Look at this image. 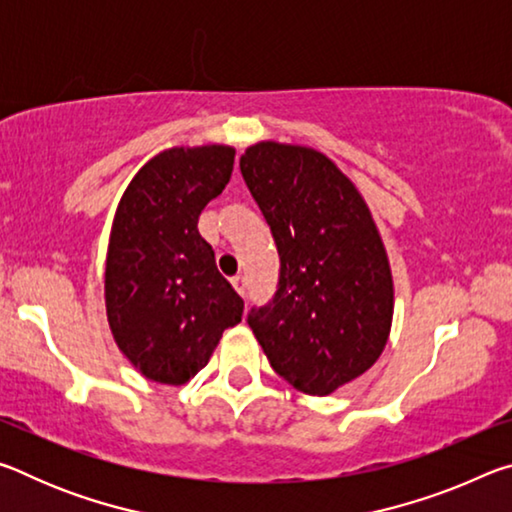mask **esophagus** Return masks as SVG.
<instances>
[{
	"instance_id": "esophagus-1",
	"label": "esophagus",
	"mask_w": 512,
	"mask_h": 512,
	"mask_svg": "<svg viewBox=\"0 0 512 512\" xmlns=\"http://www.w3.org/2000/svg\"><path fill=\"white\" fill-rule=\"evenodd\" d=\"M232 287H235L239 296H244V293H246V275L239 273V275L232 277Z\"/></svg>"
}]
</instances>
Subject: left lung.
Listing matches in <instances>:
<instances>
[{"label": "left lung", "mask_w": 512, "mask_h": 512, "mask_svg": "<svg viewBox=\"0 0 512 512\" xmlns=\"http://www.w3.org/2000/svg\"><path fill=\"white\" fill-rule=\"evenodd\" d=\"M241 176L271 225L280 282L248 325L277 375L329 395L384 352L393 275L384 241L352 180L316 149L257 142Z\"/></svg>", "instance_id": "1"}]
</instances>
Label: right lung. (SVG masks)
I'll return each instance as SVG.
<instances>
[{
    "mask_svg": "<svg viewBox=\"0 0 512 512\" xmlns=\"http://www.w3.org/2000/svg\"><path fill=\"white\" fill-rule=\"evenodd\" d=\"M232 167V146H173L135 173L117 205L106 257L108 323L124 357L158 384H187L225 329L241 323L244 300L198 232V216Z\"/></svg>",
    "mask_w": 512,
    "mask_h": 512,
    "instance_id": "right-lung-1",
    "label": "right lung"
}]
</instances>
